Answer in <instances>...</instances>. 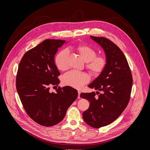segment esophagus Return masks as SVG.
I'll return each instance as SVG.
<instances>
[{"label":"esophagus","mask_w":150,"mask_h":150,"mask_svg":"<svg viewBox=\"0 0 150 150\" xmlns=\"http://www.w3.org/2000/svg\"><path fill=\"white\" fill-rule=\"evenodd\" d=\"M80 93H81V92H80L79 91H78V99H80Z\"/></svg>","instance_id":"1"}]
</instances>
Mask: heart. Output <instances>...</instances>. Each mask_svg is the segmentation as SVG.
<instances>
[{"instance_id":"1","label":"heart","mask_w":150,"mask_h":150,"mask_svg":"<svg viewBox=\"0 0 150 150\" xmlns=\"http://www.w3.org/2000/svg\"><path fill=\"white\" fill-rule=\"evenodd\" d=\"M81 57L86 62V67L93 75H98L106 67L107 61L103 56H96V52L87 45H79L74 48ZM68 51L66 50H61L55 58V64L57 68L62 71L67 68L66 57ZM90 76L84 72H79L73 70L64 75L62 81L64 84L75 88H80L84 84L89 81Z\"/></svg>"}]
</instances>
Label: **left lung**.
I'll use <instances>...</instances> for the list:
<instances>
[{
  "label": "left lung",
  "mask_w": 150,
  "mask_h": 150,
  "mask_svg": "<svg viewBox=\"0 0 150 150\" xmlns=\"http://www.w3.org/2000/svg\"><path fill=\"white\" fill-rule=\"evenodd\" d=\"M90 38L103 48L107 63L100 75L88 85L97 90L96 93H81L80 97L90 103L83 114L84 120L89 126L100 128L117 119L127 106L133 78L126 57L115 44L103 37Z\"/></svg>",
  "instance_id": "left-lung-1"
}]
</instances>
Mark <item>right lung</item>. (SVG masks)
I'll return each mask as SVG.
<instances>
[{
	"label": "right lung",
	"mask_w": 150,
	"mask_h": 150,
	"mask_svg": "<svg viewBox=\"0 0 150 150\" xmlns=\"http://www.w3.org/2000/svg\"><path fill=\"white\" fill-rule=\"evenodd\" d=\"M64 43L62 40H45L26 52L18 68L16 88L23 107L30 118L44 127L62 121L78 96L69 86L50 92V86H56L60 82L54 58Z\"/></svg>",
	"instance_id": "obj_1"
}]
</instances>
